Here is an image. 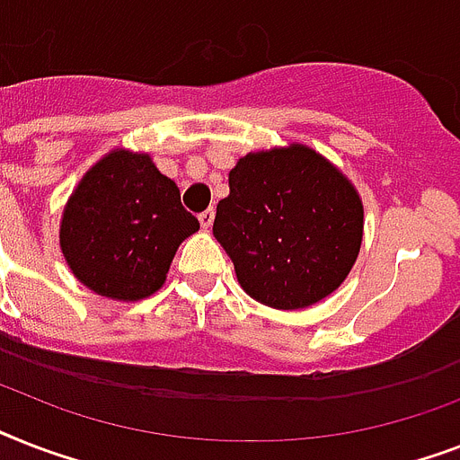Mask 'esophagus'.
Returning <instances> with one entry per match:
<instances>
[{"instance_id":"1","label":"esophagus","mask_w":460,"mask_h":460,"mask_svg":"<svg viewBox=\"0 0 460 460\" xmlns=\"http://www.w3.org/2000/svg\"><path fill=\"white\" fill-rule=\"evenodd\" d=\"M198 219H200L202 229H209V226H212V222H215V209L212 208L205 209V212H200V215H198Z\"/></svg>"}]
</instances>
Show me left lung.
I'll list each match as a JSON object with an SVG mask.
<instances>
[{"label": "left lung", "mask_w": 460, "mask_h": 460, "mask_svg": "<svg viewBox=\"0 0 460 460\" xmlns=\"http://www.w3.org/2000/svg\"><path fill=\"white\" fill-rule=\"evenodd\" d=\"M215 238L251 298L298 310L341 287L363 241V202L310 147L251 153L229 173Z\"/></svg>", "instance_id": "8db88e82"}]
</instances>
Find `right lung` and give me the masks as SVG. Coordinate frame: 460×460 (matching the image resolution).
<instances>
[{
  "instance_id": "add662e5",
  "label": "right lung",
  "mask_w": 460,
  "mask_h": 460,
  "mask_svg": "<svg viewBox=\"0 0 460 460\" xmlns=\"http://www.w3.org/2000/svg\"><path fill=\"white\" fill-rule=\"evenodd\" d=\"M200 229L179 186L147 155L117 150L90 169L61 217V252L95 294L138 301L166 279L176 248Z\"/></svg>"
}]
</instances>
